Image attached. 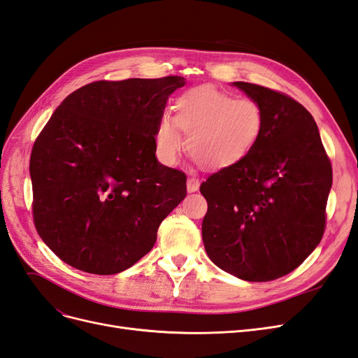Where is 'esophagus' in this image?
Instances as JSON below:
<instances>
[{
	"label": "esophagus",
	"mask_w": 358,
	"mask_h": 358,
	"mask_svg": "<svg viewBox=\"0 0 358 358\" xmlns=\"http://www.w3.org/2000/svg\"><path fill=\"white\" fill-rule=\"evenodd\" d=\"M200 187V179L197 176H189L187 180V188L188 192H196Z\"/></svg>",
	"instance_id": "obj_1"
}]
</instances>
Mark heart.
I'll return each mask as SVG.
<instances>
[{"mask_svg":"<svg viewBox=\"0 0 358 358\" xmlns=\"http://www.w3.org/2000/svg\"><path fill=\"white\" fill-rule=\"evenodd\" d=\"M175 117L162 116L157 128L159 155L173 161L183 149L204 169H225L252 152L266 129V112L254 99L220 91L212 86L188 90L173 104Z\"/></svg>","mask_w":358,"mask_h":358,"instance_id":"obj_1","label":"heart"}]
</instances>
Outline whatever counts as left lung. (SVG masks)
<instances>
[{
  "instance_id": "left-lung-1",
  "label": "left lung",
  "mask_w": 358,
  "mask_h": 358,
  "mask_svg": "<svg viewBox=\"0 0 358 358\" xmlns=\"http://www.w3.org/2000/svg\"><path fill=\"white\" fill-rule=\"evenodd\" d=\"M234 85L263 106L266 129L245 159L201 183L203 243L224 272L267 282L297 268L321 242L333 170L305 107L264 86Z\"/></svg>"
}]
</instances>
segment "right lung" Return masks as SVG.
<instances>
[{"label": "right lung", "mask_w": 358, "mask_h": 358, "mask_svg": "<svg viewBox=\"0 0 358 358\" xmlns=\"http://www.w3.org/2000/svg\"><path fill=\"white\" fill-rule=\"evenodd\" d=\"M180 76L99 80L71 92L36 138L32 218L64 263L115 275L152 249L187 197V175L159 164L157 128Z\"/></svg>", "instance_id": "obj_1"}]
</instances>
